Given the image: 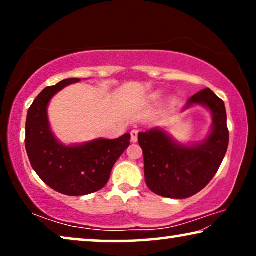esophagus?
Wrapping results in <instances>:
<instances>
[{
	"label": "esophagus",
	"instance_id": "esophagus-1",
	"mask_svg": "<svg viewBox=\"0 0 256 256\" xmlns=\"http://www.w3.org/2000/svg\"><path fill=\"white\" fill-rule=\"evenodd\" d=\"M138 130H136V129H132L130 132V140L132 143L138 142Z\"/></svg>",
	"mask_w": 256,
	"mask_h": 256
}]
</instances>
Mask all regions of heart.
I'll return each instance as SVG.
<instances>
[{
	"label": "heart",
	"instance_id": "1",
	"mask_svg": "<svg viewBox=\"0 0 256 256\" xmlns=\"http://www.w3.org/2000/svg\"><path fill=\"white\" fill-rule=\"evenodd\" d=\"M160 99V96H154V100H158Z\"/></svg>",
	"mask_w": 256,
	"mask_h": 256
}]
</instances>
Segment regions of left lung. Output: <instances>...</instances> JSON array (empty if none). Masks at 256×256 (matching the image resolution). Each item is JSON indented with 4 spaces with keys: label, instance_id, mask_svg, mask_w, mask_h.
I'll use <instances>...</instances> for the list:
<instances>
[{
    "label": "left lung",
    "instance_id": "left-lung-1",
    "mask_svg": "<svg viewBox=\"0 0 256 256\" xmlns=\"http://www.w3.org/2000/svg\"><path fill=\"white\" fill-rule=\"evenodd\" d=\"M194 106H202L212 115L211 130L202 141L183 144L158 127L138 132L146 186L162 197L184 199L198 194L214 177L226 155L230 132L224 101L205 88L191 96L183 110Z\"/></svg>",
    "mask_w": 256,
    "mask_h": 256
}]
</instances>
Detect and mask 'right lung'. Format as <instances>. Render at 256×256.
Returning a JSON list of instances; mask_svg holds the SVG:
<instances>
[{
  "mask_svg": "<svg viewBox=\"0 0 256 256\" xmlns=\"http://www.w3.org/2000/svg\"><path fill=\"white\" fill-rule=\"evenodd\" d=\"M70 78L44 88L28 110L26 148L31 166L42 180L66 196H85L102 188L114 164L130 144V134L80 144H64L56 138L48 116L52 98L66 86L79 82Z\"/></svg>",
  "mask_w": 256,
  "mask_h": 256,
  "instance_id": "right-lung-1",
  "label": "right lung"
}]
</instances>
